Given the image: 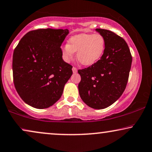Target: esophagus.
Wrapping results in <instances>:
<instances>
[{"mask_svg":"<svg viewBox=\"0 0 152 152\" xmlns=\"http://www.w3.org/2000/svg\"><path fill=\"white\" fill-rule=\"evenodd\" d=\"M72 72H73V73H76V72H77V69L75 67H73V68H72Z\"/></svg>","mask_w":152,"mask_h":152,"instance_id":"1","label":"esophagus"}]
</instances>
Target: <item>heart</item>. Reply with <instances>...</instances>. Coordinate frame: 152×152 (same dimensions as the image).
I'll return each mask as SVG.
<instances>
[{"label": "heart", "mask_w": 152, "mask_h": 152, "mask_svg": "<svg viewBox=\"0 0 152 152\" xmlns=\"http://www.w3.org/2000/svg\"><path fill=\"white\" fill-rule=\"evenodd\" d=\"M105 40L99 33H81L72 36L62 47L65 61L70 62L77 52V58L83 66H91L100 60L105 49Z\"/></svg>", "instance_id": "b5f03b06"}]
</instances>
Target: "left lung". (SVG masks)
Listing matches in <instances>:
<instances>
[{
  "label": "left lung",
  "instance_id": "8db88e82",
  "mask_svg": "<svg viewBox=\"0 0 152 152\" xmlns=\"http://www.w3.org/2000/svg\"><path fill=\"white\" fill-rule=\"evenodd\" d=\"M105 40V52L100 60L78 70L81 76L79 93L94 109H104L124 93L129 80L132 56L126 42L111 31L96 28Z\"/></svg>",
  "mask_w": 152,
  "mask_h": 152
}]
</instances>
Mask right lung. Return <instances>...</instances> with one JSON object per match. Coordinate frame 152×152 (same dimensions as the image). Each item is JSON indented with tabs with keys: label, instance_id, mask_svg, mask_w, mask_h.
Listing matches in <instances>:
<instances>
[{
	"label": "right lung",
	"instance_id": "add662e5",
	"mask_svg": "<svg viewBox=\"0 0 152 152\" xmlns=\"http://www.w3.org/2000/svg\"><path fill=\"white\" fill-rule=\"evenodd\" d=\"M68 29L40 28L27 33L15 47L13 81L21 99L37 109L54 105L72 74L62 58V42Z\"/></svg>",
	"mask_w": 152,
	"mask_h": 152
}]
</instances>
